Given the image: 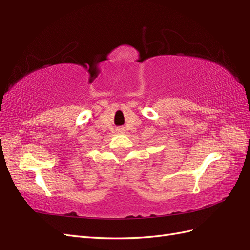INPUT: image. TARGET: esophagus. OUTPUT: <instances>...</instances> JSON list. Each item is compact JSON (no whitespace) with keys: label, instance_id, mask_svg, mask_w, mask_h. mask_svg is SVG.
Instances as JSON below:
<instances>
[{"label":"esophagus","instance_id":"esophagus-1","mask_svg":"<svg viewBox=\"0 0 250 250\" xmlns=\"http://www.w3.org/2000/svg\"><path fill=\"white\" fill-rule=\"evenodd\" d=\"M118 131L120 132V133H124V128H120V129H118Z\"/></svg>","mask_w":250,"mask_h":250}]
</instances>
